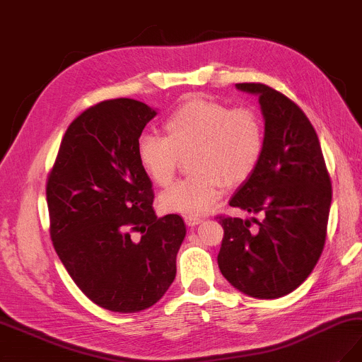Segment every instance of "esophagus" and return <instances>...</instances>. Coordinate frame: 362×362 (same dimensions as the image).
Segmentation results:
<instances>
[{"label": "esophagus", "instance_id": "esophagus-1", "mask_svg": "<svg viewBox=\"0 0 362 362\" xmlns=\"http://www.w3.org/2000/svg\"><path fill=\"white\" fill-rule=\"evenodd\" d=\"M185 222H186V225H188V226H195V225L203 222V218H199V216H186Z\"/></svg>", "mask_w": 362, "mask_h": 362}]
</instances>
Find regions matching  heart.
Wrapping results in <instances>:
<instances>
[{
    "label": "heart",
    "instance_id": "1",
    "mask_svg": "<svg viewBox=\"0 0 362 362\" xmlns=\"http://www.w3.org/2000/svg\"><path fill=\"white\" fill-rule=\"evenodd\" d=\"M165 136L144 132L137 156L151 180L167 186L182 156L191 155L195 174L174 183L159 198L165 211L202 215L219 202L226 186L245 183L255 173L265 147L259 113L249 107L231 109L203 95L185 101L165 120Z\"/></svg>",
    "mask_w": 362,
    "mask_h": 362
}]
</instances>
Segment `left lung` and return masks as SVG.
<instances>
[{"label":"left lung","instance_id":"left-lung-1","mask_svg":"<svg viewBox=\"0 0 362 362\" xmlns=\"http://www.w3.org/2000/svg\"><path fill=\"white\" fill-rule=\"evenodd\" d=\"M255 93L265 119V147L255 173L230 206L259 215L251 222L218 216L221 273L250 297L273 300L297 289L324 250L331 179L317 134L300 107L264 83H237Z\"/></svg>","mask_w":362,"mask_h":362}]
</instances>
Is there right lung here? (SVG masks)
Masks as SVG:
<instances>
[{
  "mask_svg": "<svg viewBox=\"0 0 362 362\" xmlns=\"http://www.w3.org/2000/svg\"><path fill=\"white\" fill-rule=\"evenodd\" d=\"M155 116L131 98L89 107L66 128L47 176L53 247L78 289L112 312H140L163 298L186 234L179 215H155L137 156Z\"/></svg>",
  "mask_w": 362,
  "mask_h": 362,
  "instance_id": "right-lung-1",
  "label": "right lung"
}]
</instances>
